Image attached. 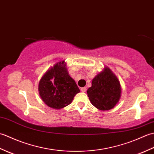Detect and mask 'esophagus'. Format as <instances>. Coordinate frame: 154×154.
Segmentation results:
<instances>
[{
    "label": "esophagus",
    "mask_w": 154,
    "mask_h": 154,
    "mask_svg": "<svg viewBox=\"0 0 154 154\" xmlns=\"http://www.w3.org/2000/svg\"><path fill=\"white\" fill-rule=\"evenodd\" d=\"M81 91H82L83 93H85V92H86V91H87V89H86V87H82V88H81Z\"/></svg>",
    "instance_id": "esophagus-1"
}]
</instances>
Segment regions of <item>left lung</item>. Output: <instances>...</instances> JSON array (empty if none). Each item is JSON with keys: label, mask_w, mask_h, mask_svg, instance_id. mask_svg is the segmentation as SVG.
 <instances>
[{"label": "left lung", "mask_w": 154, "mask_h": 154, "mask_svg": "<svg viewBox=\"0 0 154 154\" xmlns=\"http://www.w3.org/2000/svg\"><path fill=\"white\" fill-rule=\"evenodd\" d=\"M87 93L93 106L100 110H110L120 98V82L110 69L105 67L93 79Z\"/></svg>", "instance_id": "obj_1"}]
</instances>
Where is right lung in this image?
Returning <instances> with one entry per match:
<instances>
[{"label": "right lung", "mask_w": 154, "mask_h": 154, "mask_svg": "<svg viewBox=\"0 0 154 154\" xmlns=\"http://www.w3.org/2000/svg\"><path fill=\"white\" fill-rule=\"evenodd\" d=\"M38 91L44 102L52 109H61L71 104L80 92L75 81L69 75L64 61L55 64L42 77Z\"/></svg>", "instance_id": "obj_1"}]
</instances>
